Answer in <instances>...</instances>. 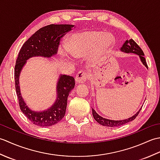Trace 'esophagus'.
Instances as JSON below:
<instances>
[{"label": "esophagus", "mask_w": 160, "mask_h": 160, "mask_svg": "<svg viewBox=\"0 0 160 160\" xmlns=\"http://www.w3.org/2000/svg\"><path fill=\"white\" fill-rule=\"evenodd\" d=\"M87 78H88V74L86 72H84V71H79V72H78V74L76 75V81L78 84H82L86 82Z\"/></svg>", "instance_id": "obj_1"}]
</instances>
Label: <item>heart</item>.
Returning <instances> with one entry per match:
<instances>
[{"label": "heart", "mask_w": 160, "mask_h": 160, "mask_svg": "<svg viewBox=\"0 0 160 160\" xmlns=\"http://www.w3.org/2000/svg\"><path fill=\"white\" fill-rule=\"evenodd\" d=\"M114 38L103 32L88 31L76 33L67 44V49L73 56L83 58L92 52L94 58H99L107 49L113 47ZM62 54L64 51L60 49Z\"/></svg>", "instance_id": "heart-1"}]
</instances>
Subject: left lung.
Wrapping results in <instances>:
<instances>
[{
  "instance_id": "obj_1",
  "label": "left lung",
  "mask_w": 160,
  "mask_h": 160,
  "mask_svg": "<svg viewBox=\"0 0 160 160\" xmlns=\"http://www.w3.org/2000/svg\"><path fill=\"white\" fill-rule=\"evenodd\" d=\"M120 50L122 52L129 53H135L140 56V58L142 61V62L143 63L144 65L148 68L147 62H146V59L144 57V53L143 52V51L142 50L138 44L135 42L132 39L130 40H126L125 42L124 43V45H122L121 47ZM142 109V108L139 110L136 113H135L134 115H132V117L129 118L128 119H125V120H108V119L104 118L102 117H101L100 115H98L96 111H95L93 108H92V113H93V118L96 120L98 123L105 126V127H119V126H122L124 125L125 124L128 123L129 122H131L133 120H135L136 117L138 115L139 113H140V111Z\"/></svg>"
}]
</instances>
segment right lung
Here are the masks:
<instances>
[{"label": "right lung", "mask_w": 160, "mask_h": 160, "mask_svg": "<svg viewBox=\"0 0 160 160\" xmlns=\"http://www.w3.org/2000/svg\"><path fill=\"white\" fill-rule=\"evenodd\" d=\"M73 25H49L38 29L24 43L16 59L14 69L15 87L20 108L24 115L33 124L40 127H49L57 124L65 115L67 98L75 87L72 76L60 75L58 80L56 100L49 109L34 111L30 109L21 96L19 86V76L23 66L30 58L42 56L51 58L56 55L61 38L71 31Z\"/></svg>", "instance_id": "add662e5"}]
</instances>
